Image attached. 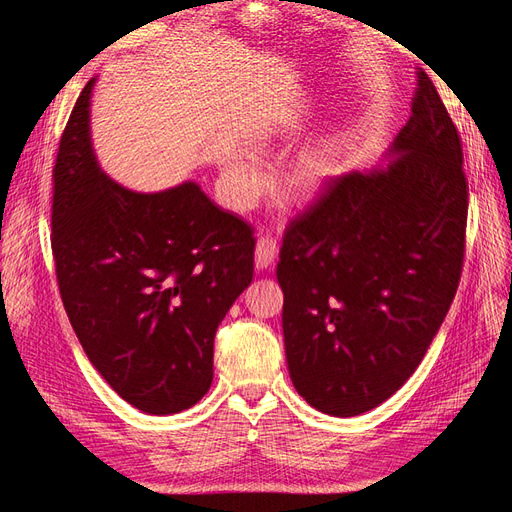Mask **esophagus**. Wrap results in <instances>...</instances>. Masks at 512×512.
Returning a JSON list of instances; mask_svg holds the SVG:
<instances>
[{"instance_id": "34e87169", "label": "esophagus", "mask_w": 512, "mask_h": 512, "mask_svg": "<svg viewBox=\"0 0 512 512\" xmlns=\"http://www.w3.org/2000/svg\"><path fill=\"white\" fill-rule=\"evenodd\" d=\"M277 241L271 237H260L256 243V269H271L277 260Z\"/></svg>"}]
</instances>
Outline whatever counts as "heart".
<instances>
[{
    "instance_id": "b5f03b06",
    "label": "heart",
    "mask_w": 512,
    "mask_h": 512,
    "mask_svg": "<svg viewBox=\"0 0 512 512\" xmlns=\"http://www.w3.org/2000/svg\"><path fill=\"white\" fill-rule=\"evenodd\" d=\"M335 170V158L327 147H309L292 158L284 173V190L292 198L316 196ZM265 190V173L250 153H235L224 166V194L237 211L250 209Z\"/></svg>"
}]
</instances>
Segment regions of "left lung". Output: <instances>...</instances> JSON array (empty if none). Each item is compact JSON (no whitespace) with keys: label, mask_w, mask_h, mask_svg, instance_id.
<instances>
[{"label":"left lung","mask_w":512,"mask_h":512,"mask_svg":"<svg viewBox=\"0 0 512 512\" xmlns=\"http://www.w3.org/2000/svg\"><path fill=\"white\" fill-rule=\"evenodd\" d=\"M391 153L389 166L327 181L277 262L290 380L331 416L380 406L414 374L461 280L463 149L423 70Z\"/></svg>","instance_id":"left-lung-1"}]
</instances>
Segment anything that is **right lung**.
I'll list each match as a JSON object with an SVG mask.
<instances>
[{
    "label": "right lung",
    "mask_w": 512,
    "mask_h": 512,
    "mask_svg": "<svg viewBox=\"0 0 512 512\" xmlns=\"http://www.w3.org/2000/svg\"><path fill=\"white\" fill-rule=\"evenodd\" d=\"M91 79L61 134L51 247L61 301L113 391L149 414L192 408L213 337L254 277V228L194 181L138 194L108 179L89 138Z\"/></svg>",
    "instance_id": "add662e5"
}]
</instances>
